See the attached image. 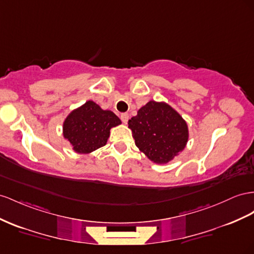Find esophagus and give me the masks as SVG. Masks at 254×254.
<instances>
[{
	"label": "esophagus",
	"mask_w": 254,
	"mask_h": 254,
	"mask_svg": "<svg viewBox=\"0 0 254 254\" xmlns=\"http://www.w3.org/2000/svg\"><path fill=\"white\" fill-rule=\"evenodd\" d=\"M128 119H129V116H128V114L127 113H123V114H121V120H122V122L123 123H126L128 122Z\"/></svg>",
	"instance_id": "obj_1"
}]
</instances>
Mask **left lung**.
Returning <instances> with one entry per match:
<instances>
[{
	"label": "left lung",
	"mask_w": 254,
	"mask_h": 254,
	"mask_svg": "<svg viewBox=\"0 0 254 254\" xmlns=\"http://www.w3.org/2000/svg\"><path fill=\"white\" fill-rule=\"evenodd\" d=\"M135 145L149 160L168 163L186 147L188 125L166 102L148 101L128 121Z\"/></svg>",
	"instance_id": "obj_1"
}]
</instances>
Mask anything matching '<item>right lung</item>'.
<instances>
[{
	"instance_id": "right-lung-1",
	"label": "right lung",
	"mask_w": 254,
	"mask_h": 254,
	"mask_svg": "<svg viewBox=\"0 0 254 254\" xmlns=\"http://www.w3.org/2000/svg\"><path fill=\"white\" fill-rule=\"evenodd\" d=\"M122 124L110 110H102L96 102L88 100L68 114L63 124V135L78 154H90L105 146L110 129Z\"/></svg>"
}]
</instances>
